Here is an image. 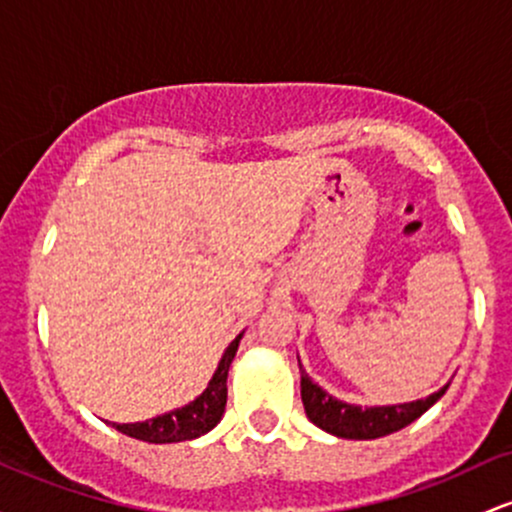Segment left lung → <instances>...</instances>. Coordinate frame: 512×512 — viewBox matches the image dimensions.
Listing matches in <instances>:
<instances>
[{
  "mask_svg": "<svg viewBox=\"0 0 512 512\" xmlns=\"http://www.w3.org/2000/svg\"><path fill=\"white\" fill-rule=\"evenodd\" d=\"M301 369V401L306 408L308 420L320 430L330 432V435L342 437V440H376V437H386L391 432L403 430L418 420L420 415L435 406L442 396H445L447 386L440 391L430 393V396L418 398L411 403H393V406H357V403H345L335 398L333 393L320 389L316 381L308 376L306 369Z\"/></svg>",
  "mask_w": 512,
  "mask_h": 512,
  "instance_id": "1",
  "label": "left lung"
}]
</instances>
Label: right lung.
<instances>
[{
  "label": "right lung",
  "instance_id": "1",
  "mask_svg": "<svg viewBox=\"0 0 512 512\" xmlns=\"http://www.w3.org/2000/svg\"><path fill=\"white\" fill-rule=\"evenodd\" d=\"M245 330L238 335L223 352L221 362H218L216 372H213L209 386L189 401L187 406L174 408L170 413H162L157 418L143 420V423H111L116 430L136 440L150 442V445H170V442L196 440V437L206 435V432L216 428L221 423L223 413H226L228 401V369L233 362L235 352H238L240 340H243Z\"/></svg>",
  "mask_w": 512,
  "mask_h": 512
}]
</instances>
